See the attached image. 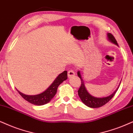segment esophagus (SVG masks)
Wrapping results in <instances>:
<instances>
[{"label": "esophagus", "instance_id": "1", "mask_svg": "<svg viewBox=\"0 0 133 133\" xmlns=\"http://www.w3.org/2000/svg\"><path fill=\"white\" fill-rule=\"evenodd\" d=\"M75 75V73L74 72V70L73 69H70L68 71V77L69 78H70V77L74 76Z\"/></svg>", "mask_w": 133, "mask_h": 133}]
</instances>
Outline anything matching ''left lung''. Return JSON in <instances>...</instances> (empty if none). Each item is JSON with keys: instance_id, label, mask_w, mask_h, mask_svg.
<instances>
[{"instance_id": "1", "label": "left lung", "mask_w": 133, "mask_h": 133, "mask_svg": "<svg viewBox=\"0 0 133 133\" xmlns=\"http://www.w3.org/2000/svg\"><path fill=\"white\" fill-rule=\"evenodd\" d=\"M107 40H108L110 42L114 43V44H115L117 45V46H118L117 40H115V38L114 37L113 35L111 34L110 33H107ZM77 75H78L79 78H80L82 82L81 86H80V88H79V90L78 91L79 97H80V99H81L82 102H83L85 105H86L87 106H88L89 107H91V108H98V107H101L102 105H105V104L107 103V102L114 97V96L115 95L116 92L118 90L119 87H120L121 83L120 82L118 87H117V88L116 89L115 91L110 95H109L108 96L106 97H96L91 95L88 92L86 87L85 86V83H84V81L83 80V78H82V77L81 73H80V70H78V71L77 72ZM121 81H122V80H121Z\"/></svg>"}]
</instances>
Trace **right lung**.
Returning a JSON list of instances; mask_svg holds the SVG:
<instances>
[{
	"label": "right lung",
	"instance_id": "add662e5",
	"mask_svg": "<svg viewBox=\"0 0 133 133\" xmlns=\"http://www.w3.org/2000/svg\"><path fill=\"white\" fill-rule=\"evenodd\" d=\"M67 78H68V72L65 70L59 74L46 90L44 91L43 93L36 95H24L18 91L17 89L16 90L19 95L27 101L36 105H42L49 102L53 98V97L56 95L59 85L63 83L64 80H67Z\"/></svg>",
	"mask_w": 133,
	"mask_h": 133
}]
</instances>
